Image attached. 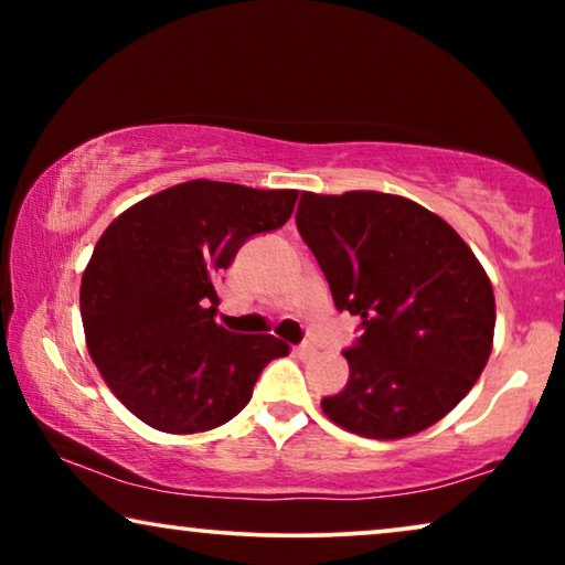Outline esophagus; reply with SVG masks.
Instances as JSON below:
<instances>
[{"label":"esophagus","mask_w":565,"mask_h":565,"mask_svg":"<svg viewBox=\"0 0 565 565\" xmlns=\"http://www.w3.org/2000/svg\"><path fill=\"white\" fill-rule=\"evenodd\" d=\"M292 350H296V354H300V358H311V354H316V344L300 342L298 347H292Z\"/></svg>","instance_id":"obj_1"}]
</instances>
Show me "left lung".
Returning a JSON list of instances; mask_svg holds the SVG:
<instances>
[{
  "label": "left lung",
  "mask_w": 565,
  "mask_h": 565,
  "mask_svg": "<svg viewBox=\"0 0 565 565\" xmlns=\"http://www.w3.org/2000/svg\"><path fill=\"white\" fill-rule=\"evenodd\" d=\"M298 234L339 311L360 316L350 381L321 401L339 427L401 439L466 398L489 362L497 303L489 275L450 223L373 190L303 192Z\"/></svg>",
  "instance_id": "obj_1"
}]
</instances>
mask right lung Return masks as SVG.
<instances>
[{"mask_svg":"<svg viewBox=\"0 0 565 565\" xmlns=\"http://www.w3.org/2000/svg\"><path fill=\"white\" fill-rule=\"evenodd\" d=\"M298 190L192 180L115 218L82 277L92 360L138 419L169 435L215 429L249 404L269 360L290 347L273 334L215 323V280L254 234L280 228Z\"/></svg>","mask_w":565,"mask_h":565,"instance_id":"1","label":"right lung"}]
</instances>
